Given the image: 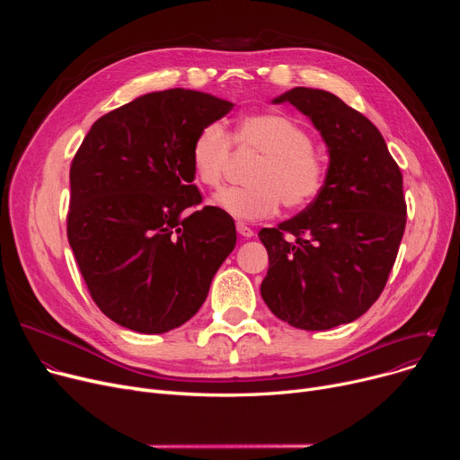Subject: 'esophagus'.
Masks as SVG:
<instances>
[{
  "instance_id": "1",
  "label": "esophagus",
  "mask_w": 460,
  "mask_h": 460,
  "mask_svg": "<svg viewBox=\"0 0 460 460\" xmlns=\"http://www.w3.org/2000/svg\"><path fill=\"white\" fill-rule=\"evenodd\" d=\"M236 231H238V234L240 236H244V238H252L255 233H253V229L252 227H248L246 224H243V222H238L236 224Z\"/></svg>"
}]
</instances>
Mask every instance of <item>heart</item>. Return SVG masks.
I'll use <instances>...</instances> for the list:
<instances>
[{"label":"heart","instance_id":"1","mask_svg":"<svg viewBox=\"0 0 460 460\" xmlns=\"http://www.w3.org/2000/svg\"><path fill=\"white\" fill-rule=\"evenodd\" d=\"M238 147L262 155L246 188H226L216 205L243 222H257L276 214L279 203L298 208L315 199L326 179L323 158L311 149L309 134L295 119L281 113H255L240 119L233 136ZM231 136L222 123L205 125L191 141L193 177L207 188L224 181L231 155Z\"/></svg>","mask_w":460,"mask_h":460}]
</instances>
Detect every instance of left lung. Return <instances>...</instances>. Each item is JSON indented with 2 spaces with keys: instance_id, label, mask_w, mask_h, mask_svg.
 Segmentation results:
<instances>
[{
  "instance_id": "obj_1",
  "label": "left lung",
  "mask_w": 460,
  "mask_h": 460,
  "mask_svg": "<svg viewBox=\"0 0 460 460\" xmlns=\"http://www.w3.org/2000/svg\"><path fill=\"white\" fill-rule=\"evenodd\" d=\"M272 102L311 120L330 162L315 199L259 231L269 252L261 296L283 323L330 330L364 315L384 291L406 224L402 175L378 128L340 96L295 87Z\"/></svg>"
}]
</instances>
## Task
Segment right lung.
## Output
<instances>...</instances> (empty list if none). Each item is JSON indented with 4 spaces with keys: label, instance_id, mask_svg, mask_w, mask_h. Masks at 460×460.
Masks as SVG:
<instances>
[{
    "label": "right lung",
    "instance_id": "add662e5",
    "mask_svg": "<svg viewBox=\"0 0 460 460\" xmlns=\"http://www.w3.org/2000/svg\"><path fill=\"white\" fill-rule=\"evenodd\" d=\"M233 102L191 89L141 94L91 127L70 165L68 244L94 304L113 323L164 333L203 305L234 250L233 217L201 203L196 134Z\"/></svg>",
    "mask_w": 460,
    "mask_h": 460
}]
</instances>
